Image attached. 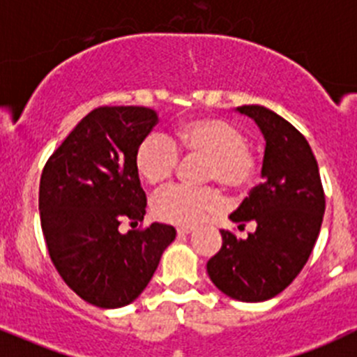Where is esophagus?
Returning a JSON list of instances; mask_svg holds the SVG:
<instances>
[{"label": "esophagus", "mask_w": 357, "mask_h": 357, "mask_svg": "<svg viewBox=\"0 0 357 357\" xmlns=\"http://www.w3.org/2000/svg\"><path fill=\"white\" fill-rule=\"evenodd\" d=\"M192 230H193L192 227H179L178 228V235H188Z\"/></svg>", "instance_id": "34e87169"}]
</instances>
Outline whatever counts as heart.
<instances>
[{
  "instance_id": "obj_1",
  "label": "heart",
  "mask_w": 357,
  "mask_h": 357,
  "mask_svg": "<svg viewBox=\"0 0 357 357\" xmlns=\"http://www.w3.org/2000/svg\"><path fill=\"white\" fill-rule=\"evenodd\" d=\"M179 155L206 158L202 181H214L228 192H242L252 183L258 158L248 146L241 127L218 116H200L176 127L171 136H146L137 146L134 165L146 185L162 186L172 178ZM220 207L213 188L174 185L151 200V214L158 221L192 227Z\"/></svg>"
}]
</instances>
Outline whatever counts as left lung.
I'll return each mask as SVG.
<instances>
[{"mask_svg":"<svg viewBox=\"0 0 357 357\" xmlns=\"http://www.w3.org/2000/svg\"><path fill=\"white\" fill-rule=\"evenodd\" d=\"M265 137L261 178L230 220L256 228L248 238L221 230V249L207 261L220 291L238 302H265L284 291L312 252L323 223L324 190L309 143L288 120L263 106H238Z\"/></svg>","mask_w":357,"mask_h":357,"instance_id":"left-lung-1","label":"left lung"}]
</instances>
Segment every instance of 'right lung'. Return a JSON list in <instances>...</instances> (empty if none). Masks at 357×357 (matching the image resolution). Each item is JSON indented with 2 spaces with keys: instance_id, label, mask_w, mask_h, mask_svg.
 I'll return each mask as SVG.
<instances>
[{
  "instance_id": "add662e5",
  "label": "right lung",
  "mask_w": 357,
  "mask_h": 357,
  "mask_svg": "<svg viewBox=\"0 0 357 357\" xmlns=\"http://www.w3.org/2000/svg\"><path fill=\"white\" fill-rule=\"evenodd\" d=\"M158 122L144 106L92 109L45 164L40 179L41 230L66 284L101 309L129 305L176 238L171 225L120 234L143 221L146 193L134 155Z\"/></svg>"
}]
</instances>
